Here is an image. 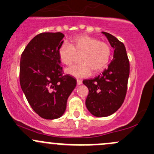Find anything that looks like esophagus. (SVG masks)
<instances>
[{
	"mask_svg": "<svg viewBox=\"0 0 154 154\" xmlns=\"http://www.w3.org/2000/svg\"><path fill=\"white\" fill-rule=\"evenodd\" d=\"M82 83V80L77 79V85H81Z\"/></svg>",
	"mask_w": 154,
	"mask_h": 154,
	"instance_id": "1",
	"label": "esophagus"
}]
</instances>
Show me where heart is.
I'll return each mask as SVG.
<instances>
[{
    "label": "heart",
    "mask_w": 154,
    "mask_h": 154,
    "mask_svg": "<svg viewBox=\"0 0 154 154\" xmlns=\"http://www.w3.org/2000/svg\"><path fill=\"white\" fill-rule=\"evenodd\" d=\"M111 48L108 43L86 35H77L70 43H63L58 48V56L64 65L69 66L76 54H81L80 63L68 68L66 73L76 77H87L92 72L97 73L108 66L111 57Z\"/></svg>",
    "instance_id": "heart-1"
}]
</instances>
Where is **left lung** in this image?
<instances>
[{
	"label": "left lung",
	"instance_id": "obj_1",
	"mask_svg": "<svg viewBox=\"0 0 154 154\" xmlns=\"http://www.w3.org/2000/svg\"><path fill=\"white\" fill-rule=\"evenodd\" d=\"M102 33L114 48V58L102 74L82 81L88 88L85 106L91 114L97 117L111 115L120 108L125 98L130 73L125 45L111 34Z\"/></svg>",
	"mask_w": 154,
	"mask_h": 154
}]
</instances>
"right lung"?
Masks as SVG:
<instances>
[{"instance_id":"add662e5","label":"right lung","mask_w":154,"mask_h":154,"mask_svg":"<svg viewBox=\"0 0 154 154\" xmlns=\"http://www.w3.org/2000/svg\"><path fill=\"white\" fill-rule=\"evenodd\" d=\"M63 38L61 32L39 34L20 57V86L32 109L43 119H57L64 114L68 98L77 85L74 77L63 74L58 48Z\"/></svg>"}]
</instances>
